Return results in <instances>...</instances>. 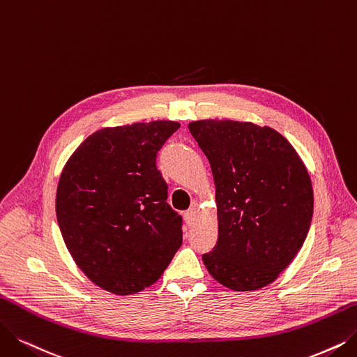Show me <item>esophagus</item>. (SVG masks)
<instances>
[{
	"label": "esophagus",
	"mask_w": 357,
	"mask_h": 357,
	"mask_svg": "<svg viewBox=\"0 0 357 357\" xmlns=\"http://www.w3.org/2000/svg\"><path fill=\"white\" fill-rule=\"evenodd\" d=\"M195 218H196V209L195 208H190V209L184 212V221H186L188 225H192Z\"/></svg>",
	"instance_id": "esophagus-1"
}]
</instances>
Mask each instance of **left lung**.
Here are the masks:
<instances>
[{
	"instance_id": "8db88e82",
	"label": "left lung",
	"mask_w": 357,
	"mask_h": 357,
	"mask_svg": "<svg viewBox=\"0 0 357 357\" xmlns=\"http://www.w3.org/2000/svg\"><path fill=\"white\" fill-rule=\"evenodd\" d=\"M215 181L218 240L208 273L236 291L273 282L303 246L313 215L307 169L271 127L231 120L189 124Z\"/></svg>"
}]
</instances>
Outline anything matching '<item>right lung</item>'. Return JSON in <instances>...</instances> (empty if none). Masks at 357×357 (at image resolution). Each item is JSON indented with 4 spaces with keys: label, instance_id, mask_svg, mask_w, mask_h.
<instances>
[{
    "label": "right lung",
    "instance_id": "add662e5",
    "mask_svg": "<svg viewBox=\"0 0 357 357\" xmlns=\"http://www.w3.org/2000/svg\"><path fill=\"white\" fill-rule=\"evenodd\" d=\"M177 121L107 127L67 161L55 211L64 243L86 277L114 294L152 286L181 246L183 218L167 202L156 155Z\"/></svg>",
    "mask_w": 357,
    "mask_h": 357
}]
</instances>
